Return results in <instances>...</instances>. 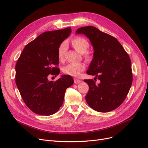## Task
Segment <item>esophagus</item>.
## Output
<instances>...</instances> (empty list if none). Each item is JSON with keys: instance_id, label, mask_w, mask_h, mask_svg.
Segmentation results:
<instances>
[{"instance_id": "esophagus-1", "label": "esophagus", "mask_w": 148, "mask_h": 148, "mask_svg": "<svg viewBox=\"0 0 148 148\" xmlns=\"http://www.w3.org/2000/svg\"><path fill=\"white\" fill-rule=\"evenodd\" d=\"M74 81L75 84H79L81 82V80H80L79 79H74Z\"/></svg>"}]
</instances>
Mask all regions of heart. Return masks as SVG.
Here are the masks:
<instances>
[{"instance_id": "obj_1", "label": "heart", "mask_w": 148, "mask_h": 148, "mask_svg": "<svg viewBox=\"0 0 148 148\" xmlns=\"http://www.w3.org/2000/svg\"><path fill=\"white\" fill-rule=\"evenodd\" d=\"M71 44L74 49L80 54H83L84 58L88 61L92 59V54L88 51L89 48V44L88 41L83 38L76 37L73 39ZM67 42L66 41L62 42L59 46L58 49V57L59 60H62L64 58L65 52L67 49ZM86 68V65L84 63H74L69 64L64 68V72L69 75L74 77H78Z\"/></svg>"}]
</instances>
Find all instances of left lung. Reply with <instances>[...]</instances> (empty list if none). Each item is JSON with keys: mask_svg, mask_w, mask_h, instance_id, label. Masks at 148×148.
<instances>
[{"mask_svg": "<svg viewBox=\"0 0 148 148\" xmlns=\"http://www.w3.org/2000/svg\"><path fill=\"white\" fill-rule=\"evenodd\" d=\"M75 33L85 35L90 40L94 58L86 73L100 80L98 84L92 79L84 80L89 87L86 102L95 111H112L125 100L133 82L129 55L114 37L95 27H82Z\"/></svg>", "mask_w": 148, "mask_h": 148, "instance_id": "obj_1", "label": "left lung"}]
</instances>
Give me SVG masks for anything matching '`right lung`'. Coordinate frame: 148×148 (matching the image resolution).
I'll return each instance as SVG.
<instances>
[{"label": "right lung", "mask_w": 148, "mask_h": 148, "mask_svg": "<svg viewBox=\"0 0 148 148\" xmlns=\"http://www.w3.org/2000/svg\"><path fill=\"white\" fill-rule=\"evenodd\" d=\"M71 32L69 27L49 31L39 35L23 49L15 65V83L21 98L34 113L49 116L63 104L66 89L74 83L68 75L49 81L50 75H58L60 69L58 49Z\"/></svg>", "instance_id": "right-lung-1"}]
</instances>
